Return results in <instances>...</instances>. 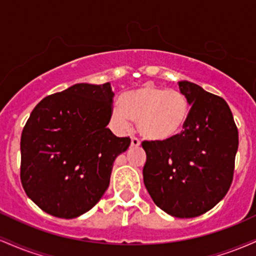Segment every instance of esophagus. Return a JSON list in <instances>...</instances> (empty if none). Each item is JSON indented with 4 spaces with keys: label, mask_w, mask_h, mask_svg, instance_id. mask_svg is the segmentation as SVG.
<instances>
[{
    "label": "esophagus",
    "mask_w": 256,
    "mask_h": 256,
    "mask_svg": "<svg viewBox=\"0 0 256 256\" xmlns=\"http://www.w3.org/2000/svg\"><path fill=\"white\" fill-rule=\"evenodd\" d=\"M140 142L137 137H131V146H140Z\"/></svg>",
    "instance_id": "1"
}]
</instances>
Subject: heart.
Instances as JSON below:
<instances>
[{
  "mask_svg": "<svg viewBox=\"0 0 256 256\" xmlns=\"http://www.w3.org/2000/svg\"><path fill=\"white\" fill-rule=\"evenodd\" d=\"M189 113V102L183 92L146 84L122 95L120 107L112 112V120L120 130H128L134 120L146 138L165 142L183 131Z\"/></svg>",
  "mask_w": 256,
  "mask_h": 256,
  "instance_id": "1",
  "label": "heart"
}]
</instances>
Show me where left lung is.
Returning a JSON list of instances; mask_svg holds the SVG:
<instances>
[{
    "label": "left lung",
    "mask_w": 256,
    "mask_h": 256,
    "mask_svg": "<svg viewBox=\"0 0 256 256\" xmlns=\"http://www.w3.org/2000/svg\"><path fill=\"white\" fill-rule=\"evenodd\" d=\"M192 106L184 131L165 142L144 140L143 182L158 208L194 218L219 204L230 189L238 131L224 98L192 82H179Z\"/></svg>",
    "instance_id": "1"
}]
</instances>
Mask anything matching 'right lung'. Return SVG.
I'll use <instances>...</instances> for the list:
<instances>
[{
  "instance_id": "add662e5",
  "label": "right lung",
  "mask_w": 256,
  "mask_h": 256,
  "mask_svg": "<svg viewBox=\"0 0 256 256\" xmlns=\"http://www.w3.org/2000/svg\"><path fill=\"white\" fill-rule=\"evenodd\" d=\"M113 98L110 83H79L46 96L32 110L20 142V179L46 213L77 218L110 186L114 160L131 143L107 128Z\"/></svg>"
}]
</instances>
